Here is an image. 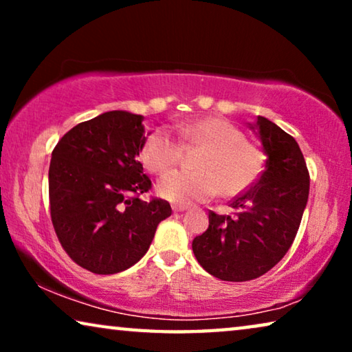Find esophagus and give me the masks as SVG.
<instances>
[{"label": "esophagus", "instance_id": "esophagus-1", "mask_svg": "<svg viewBox=\"0 0 352 352\" xmlns=\"http://www.w3.org/2000/svg\"><path fill=\"white\" fill-rule=\"evenodd\" d=\"M171 208H173V211H186L187 208H189V205H173Z\"/></svg>", "mask_w": 352, "mask_h": 352}]
</instances>
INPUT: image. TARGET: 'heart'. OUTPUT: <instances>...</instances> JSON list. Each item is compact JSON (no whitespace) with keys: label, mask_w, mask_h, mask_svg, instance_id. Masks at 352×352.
I'll return each mask as SVG.
<instances>
[{"label":"heart","mask_w":352,"mask_h":352,"mask_svg":"<svg viewBox=\"0 0 352 352\" xmlns=\"http://www.w3.org/2000/svg\"><path fill=\"white\" fill-rule=\"evenodd\" d=\"M184 144L204 146L195 162L197 171H173L163 176L157 190L163 199L176 204L204 201L221 192L235 197L250 189L264 168V153L256 144L245 139L239 126L223 117H205L175 126ZM179 142L165 129H155L144 142V166L163 175L181 160Z\"/></svg>","instance_id":"b5f03b06"}]
</instances>
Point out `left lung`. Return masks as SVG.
Here are the masks:
<instances>
[{
  "instance_id": "left-lung-1",
  "label": "left lung",
  "mask_w": 352,
  "mask_h": 352,
  "mask_svg": "<svg viewBox=\"0 0 352 352\" xmlns=\"http://www.w3.org/2000/svg\"><path fill=\"white\" fill-rule=\"evenodd\" d=\"M253 128L267 155L266 168L230 201L232 216L210 211L208 229L192 242L200 266L228 282L261 277L285 256L309 197V171L295 139L264 117Z\"/></svg>"
}]
</instances>
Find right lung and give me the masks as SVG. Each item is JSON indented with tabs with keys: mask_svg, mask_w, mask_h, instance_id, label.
<instances>
[{
	"mask_svg": "<svg viewBox=\"0 0 352 352\" xmlns=\"http://www.w3.org/2000/svg\"><path fill=\"white\" fill-rule=\"evenodd\" d=\"M144 142L141 115L112 110L76 124L52 151L51 221L62 248L86 271L131 267L171 214L166 200L139 199L152 187L138 160Z\"/></svg>",
	"mask_w": 352,
	"mask_h": 352,
	"instance_id": "obj_1",
	"label": "right lung"
}]
</instances>
